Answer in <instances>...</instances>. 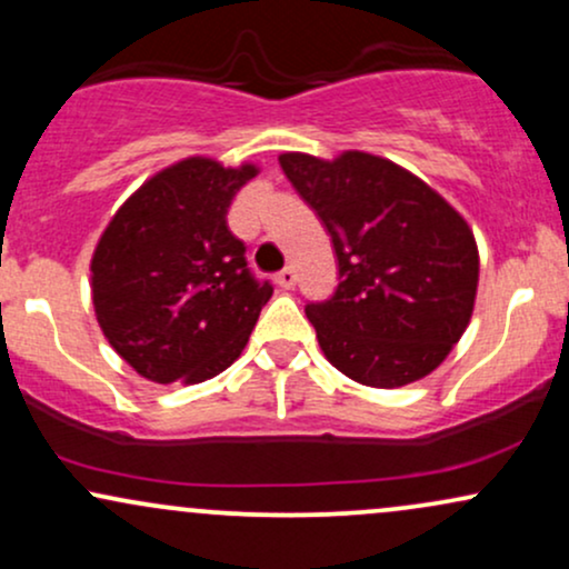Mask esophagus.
<instances>
[{
    "label": "esophagus",
    "instance_id": "esophagus-1",
    "mask_svg": "<svg viewBox=\"0 0 569 569\" xmlns=\"http://www.w3.org/2000/svg\"><path fill=\"white\" fill-rule=\"evenodd\" d=\"M276 280L280 289H293V286H297V272H293V267H283L276 276Z\"/></svg>",
    "mask_w": 569,
    "mask_h": 569
}]
</instances>
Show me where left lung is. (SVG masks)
<instances>
[{
    "instance_id": "8db88e82",
    "label": "left lung",
    "mask_w": 569,
    "mask_h": 569,
    "mask_svg": "<svg viewBox=\"0 0 569 569\" xmlns=\"http://www.w3.org/2000/svg\"><path fill=\"white\" fill-rule=\"evenodd\" d=\"M278 160L335 243L339 286L305 307L331 367L369 388L430 375L473 312L479 251L466 219L375 154Z\"/></svg>"
}]
</instances>
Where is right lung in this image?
I'll use <instances>...</instances> for the list:
<instances>
[{"instance_id": "add662e5", "label": "right lung", "mask_w": 569, "mask_h": 569, "mask_svg": "<svg viewBox=\"0 0 569 569\" xmlns=\"http://www.w3.org/2000/svg\"><path fill=\"white\" fill-rule=\"evenodd\" d=\"M253 166L189 158L143 184L98 240L93 305L103 337L147 380L202 382L246 348L272 297L227 227Z\"/></svg>"}]
</instances>
